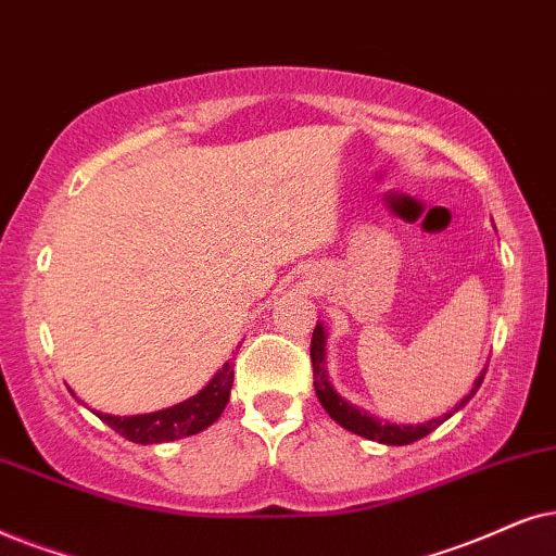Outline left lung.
Returning <instances> with one entry per match:
<instances>
[{"instance_id":"left-lung-1","label":"left lung","mask_w":556,"mask_h":556,"mask_svg":"<svg viewBox=\"0 0 556 556\" xmlns=\"http://www.w3.org/2000/svg\"><path fill=\"white\" fill-rule=\"evenodd\" d=\"M309 358H313L315 394H317V399H320L323 409L330 414V419H336L340 427L348 429V432L361 434V438H366V440L381 442V445H412V442L427 438L432 429H438L442 421L453 417L457 409H463V406L468 404L472 396H476V391L480 389V383H483V376L488 371V366H485L476 379V387L470 389V394L463 396V402L455 404V409L445 412L442 417L429 419V421H425V425H391V421H383L379 417H374V414L358 409V406L348 404L345 399L330 387L328 371H325V330H323V323L315 325L313 343H309Z\"/></svg>"}]
</instances>
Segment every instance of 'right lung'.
<instances>
[{"label":"right lung","instance_id":"add662e5","mask_svg":"<svg viewBox=\"0 0 556 556\" xmlns=\"http://www.w3.org/2000/svg\"><path fill=\"white\" fill-rule=\"evenodd\" d=\"M233 387V358L220 366V371L185 402L152 414H135V417H111L96 412V417L137 445H154V442H173L190 438L211 427L224 414Z\"/></svg>","mask_w":556,"mask_h":556}]
</instances>
